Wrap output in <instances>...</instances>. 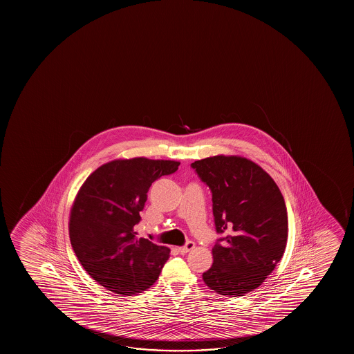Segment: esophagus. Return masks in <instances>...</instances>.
Segmentation results:
<instances>
[{"label": "esophagus", "instance_id": "esophagus-1", "mask_svg": "<svg viewBox=\"0 0 354 354\" xmlns=\"http://www.w3.org/2000/svg\"><path fill=\"white\" fill-rule=\"evenodd\" d=\"M194 248V243L192 241H189V242L185 244L184 247L178 248V252L180 254H186V252H189V250H192Z\"/></svg>", "mask_w": 354, "mask_h": 354}]
</instances>
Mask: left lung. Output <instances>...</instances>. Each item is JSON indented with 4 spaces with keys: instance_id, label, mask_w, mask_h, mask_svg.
Returning a JSON list of instances; mask_svg holds the SVG:
<instances>
[{
    "instance_id": "8db88e82",
    "label": "left lung",
    "mask_w": 354,
    "mask_h": 354,
    "mask_svg": "<svg viewBox=\"0 0 354 354\" xmlns=\"http://www.w3.org/2000/svg\"><path fill=\"white\" fill-rule=\"evenodd\" d=\"M212 191L215 230L207 286L236 297L261 286L281 261L288 239L283 194L261 167L237 156H214L191 165Z\"/></svg>"
}]
</instances>
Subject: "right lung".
Listing matches in <instances>:
<instances>
[{"label": "right lung", "instance_id": "right-lung-1", "mask_svg": "<svg viewBox=\"0 0 354 354\" xmlns=\"http://www.w3.org/2000/svg\"><path fill=\"white\" fill-rule=\"evenodd\" d=\"M175 160H112L88 176L70 214V241L88 274L107 290L136 295L149 289L169 249L136 238V225L153 181L175 173Z\"/></svg>", "mask_w": 354, "mask_h": 354}]
</instances>
